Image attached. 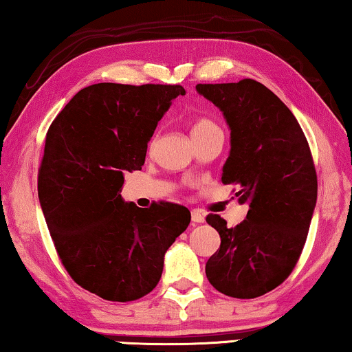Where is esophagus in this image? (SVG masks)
<instances>
[{
    "mask_svg": "<svg viewBox=\"0 0 352 352\" xmlns=\"http://www.w3.org/2000/svg\"><path fill=\"white\" fill-rule=\"evenodd\" d=\"M192 222L193 223H201L205 222V214H201L198 210L192 211Z\"/></svg>",
    "mask_w": 352,
    "mask_h": 352,
    "instance_id": "esophagus-1",
    "label": "esophagus"
}]
</instances>
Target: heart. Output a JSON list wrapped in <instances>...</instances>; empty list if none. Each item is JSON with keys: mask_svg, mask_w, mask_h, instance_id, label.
Here are the masks:
<instances>
[{"mask_svg": "<svg viewBox=\"0 0 352 352\" xmlns=\"http://www.w3.org/2000/svg\"><path fill=\"white\" fill-rule=\"evenodd\" d=\"M212 130H217V125L214 124L212 120L210 119H197L195 122L192 124V138H197V136H201L208 133V131H212Z\"/></svg>", "mask_w": 352, "mask_h": 352, "instance_id": "heart-1", "label": "heart"}]
</instances>
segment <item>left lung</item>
Instances as JSON below:
<instances>
[{"instance_id": "8db88e82", "label": "left lung", "mask_w": 352, "mask_h": 352, "mask_svg": "<svg viewBox=\"0 0 352 352\" xmlns=\"http://www.w3.org/2000/svg\"><path fill=\"white\" fill-rule=\"evenodd\" d=\"M197 91L230 129L222 182L238 186V203L249 206L232 228L217 214L206 217L221 236L206 278L228 297H261L292 273L307 241L318 200L311 151L295 116L257 80L198 84Z\"/></svg>"}]
</instances>
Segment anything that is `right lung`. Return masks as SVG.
<instances>
[{
	"label": "right lung",
	"instance_id": "1",
	"mask_svg": "<svg viewBox=\"0 0 352 352\" xmlns=\"http://www.w3.org/2000/svg\"><path fill=\"white\" fill-rule=\"evenodd\" d=\"M179 95L181 85H89L45 136L38 195L50 236L69 276L104 300L149 294L168 248L190 223L184 206L142 210L120 195L124 175L144 165L147 142Z\"/></svg>",
	"mask_w": 352,
	"mask_h": 352
}]
</instances>
